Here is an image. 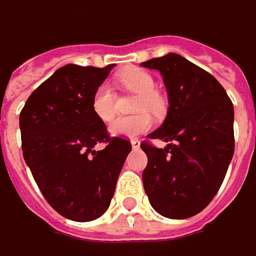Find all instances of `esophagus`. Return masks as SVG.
<instances>
[{
	"instance_id": "esophagus-1",
	"label": "esophagus",
	"mask_w": 256,
	"mask_h": 256,
	"mask_svg": "<svg viewBox=\"0 0 256 256\" xmlns=\"http://www.w3.org/2000/svg\"><path fill=\"white\" fill-rule=\"evenodd\" d=\"M140 146H141V142L138 140H131V147H132V150H138Z\"/></svg>"
}]
</instances>
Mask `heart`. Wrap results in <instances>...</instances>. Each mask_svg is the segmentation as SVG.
I'll return each instance as SVG.
<instances>
[{"instance_id": "1", "label": "heart", "mask_w": 256, "mask_h": 256, "mask_svg": "<svg viewBox=\"0 0 256 256\" xmlns=\"http://www.w3.org/2000/svg\"><path fill=\"white\" fill-rule=\"evenodd\" d=\"M121 84L131 92L138 94L140 98L135 104V110L141 112L131 116H121L110 124L109 132L115 136L132 138L140 134L147 132L152 126L151 116L142 112L148 110L152 114H158L162 109V99L157 95L156 82L152 76L141 69H126L120 74ZM92 110L98 120L102 122L112 121L115 116V95L109 84H100L96 88L92 96Z\"/></svg>"}]
</instances>
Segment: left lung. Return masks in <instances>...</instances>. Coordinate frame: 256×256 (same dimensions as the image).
Segmentation results:
<instances>
[{"mask_svg":"<svg viewBox=\"0 0 256 256\" xmlns=\"http://www.w3.org/2000/svg\"><path fill=\"white\" fill-rule=\"evenodd\" d=\"M158 70L167 90L168 109L148 138L164 148L142 142L148 164L144 190L152 209L168 219H187L216 196L234 157V105L210 73L180 54L141 63Z\"/></svg>","mask_w":256,"mask_h":256,"instance_id":"obj_1","label":"left lung"}]
</instances>
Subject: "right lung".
Returning a JSON list of instances; mask_svg holds the SVG:
<instances>
[{
	"label": "right lung",
	"mask_w": 256,
	"mask_h": 256,
	"mask_svg": "<svg viewBox=\"0 0 256 256\" xmlns=\"http://www.w3.org/2000/svg\"><path fill=\"white\" fill-rule=\"evenodd\" d=\"M104 69L66 64L40 84L20 114L22 157L48 204L74 222L108 210L131 144L110 138L92 110ZM100 142L102 150L94 147Z\"/></svg>",
	"instance_id": "obj_1"
}]
</instances>
